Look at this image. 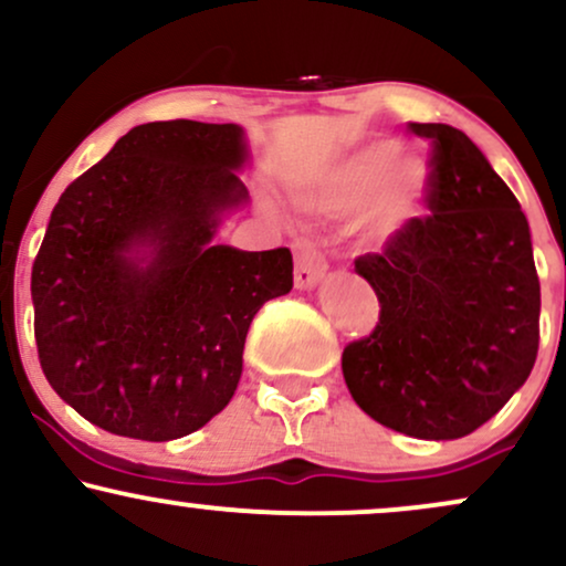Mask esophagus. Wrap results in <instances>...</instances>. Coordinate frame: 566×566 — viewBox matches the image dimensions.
Instances as JSON below:
<instances>
[{"mask_svg": "<svg viewBox=\"0 0 566 566\" xmlns=\"http://www.w3.org/2000/svg\"><path fill=\"white\" fill-rule=\"evenodd\" d=\"M327 274V261L314 242L301 239L295 244V287L297 290H311L322 282Z\"/></svg>", "mask_w": 566, "mask_h": 566, "instance_id": "34e87169", "label": "esophagus"}]
</instances>
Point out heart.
<instances>
[{"label":"heart","instance_id":"heart-1","mask_svg":"<svg viewBox=\"0 0 566 566\" xmlns=\"http://www.w3.org/2000/svg\"><path fill=\"white\" fill-rule=\"evenodd\" d=\"M426 186L423 159L399 151L394 143H373L337 161L319 184L303 193V205L333 218L354 216L361 209L356 220L359 239L369 247H386L420 216Z\"/></svg>","mask_w":566,"mask_h":566}]
</instances>
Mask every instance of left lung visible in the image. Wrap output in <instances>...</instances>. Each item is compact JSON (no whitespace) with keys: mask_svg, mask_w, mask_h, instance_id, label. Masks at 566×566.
Here are the masks:
<instances>
[{"mask_svg":"<svg viewBox=\"0 0 566 566\" xmlns=\"http://www.w3.org/2000/svg\"><path fill=\"white\" fill-rule=\"evenodd\" d=\"M409 129L433 146L431 216L356 261L380 322L343 350V378L380 426L447 441L495 418L530 378L541 282L527 218L476 143L450 125Z\"/></svg>","mask_w":566,"mask_h":566,"instance_id":"obj_1","label":"left lung"}]
</instances>
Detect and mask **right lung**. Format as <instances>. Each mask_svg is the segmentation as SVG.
Here are the masks:
<instances>
[{"mask_svg": "<svg viewBox=\"0 0 566 566\" xmlns=\"http://www.w3.org/2000/svg\"><path fill=\"white\" fill-rule=\"evenodd\" d=\"M239 125L148 122L71 184L31 269L44 378L84 420L188 437L231 401L247 329L292 290L287 247L216 244L250 193Z\"/></svg>", "mask_w": 566, "mask_h": 566, "instance_id": "add662e5", "label": "right lung"}]
</instances>
